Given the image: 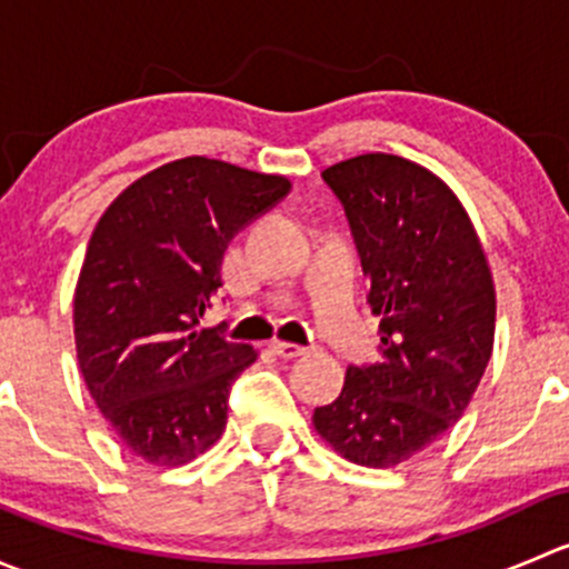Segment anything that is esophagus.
I'll list each match as a JSON object with an SVG mask.
<instances>
[{"mask_svg": "<svg viewBox=\"0 0 569 569\" xmlns=\"http://www.w3.org/2000/svg\"><path fill=\"white\" fill-rule=\"evenodd\" d=\"M272 352L278 355V358L291 360V358H300V355H306V347H297V343H289V341H272Z\"/></svg>", "mask_w": 569, "mask_h": 569, "instance_id": "esophagus-1", "label": "esophagus"}]
</instances>
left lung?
I'll return each instance as SVG.
<instances>
[{
  "label": "left lung",
  "instance_id": "obj_1",
  "mask_svg": "<svg viewBox=\"0 0 569 569\" xmlns=\"http://www.w3.org/2000/svg\"><path fill=\"white\" fill-rule=\"evenodd\" d=\"M321 178L371 278L382 360L349 366L313 427L349 462L391 468L460 421L492 352L496 289L460 200L421 164L363 153Z\"/></svg>",
  "mask_w": 569,
  "mask_h": 569
}]
</instances>
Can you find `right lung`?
Masks as SVG:
<instances>
[{"label":"right lung","instance_id":"obj_1","mask_svg":"<svg viewBox=\"0 0 569 569\" xmlns=\"http://www.w3.org/2000/svg\"><path fill=\"white\" fill-rule=\"evenodd\" d=\"M283 176L187 157L114 198L90 237L73 297L88 391L137 457L183 465L228 421V396L256 360L200 327L228 244L289 194Z\"/></svg>","mask_w":569,"mask_h":569}]
</instances>
